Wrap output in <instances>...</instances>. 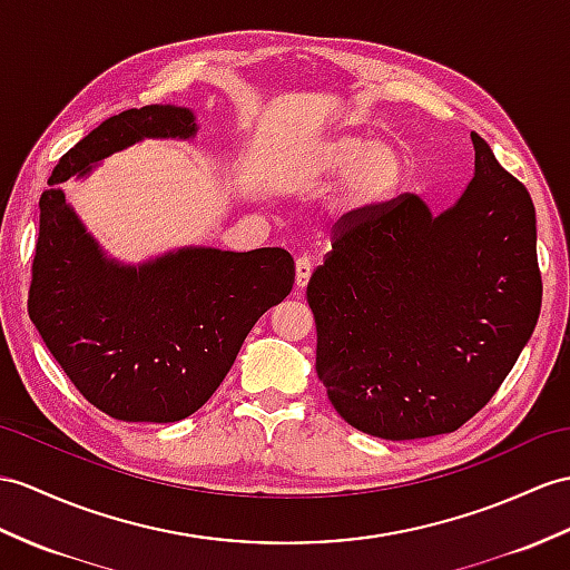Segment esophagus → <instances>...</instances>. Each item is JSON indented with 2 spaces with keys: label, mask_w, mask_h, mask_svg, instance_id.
Returning <instances> with one entry per match:
<instances>
[{
  "label": "esophagus",
  "mask_w": 570,
  "mask_h": 570,
  "mask_svg": "<svg viewBox=\"0 0 570 570\" xmlns=\"http://www.w3.org/2000/svg\"><path fill=\"white\" fill-rule=\"evenodd\" d=\"M309 275H312V258L299 256L295 263V283L299 289L309 283Z\"/></svg>",
  "instance_id": "34e87169"
}]
</instances>
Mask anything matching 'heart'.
I'll use <instances>...</instances> for the list:
<instances>
[{
	"instance_id": "heart-1",
	"label": "heart",
	"mask_w": 570,
	"mask_h": 570,
	"mask_svg": "<svg viewBox=\"0 0 570 570\" xmlns=\"http://www.w3.org/2000/svg\"><path fill=\"white\" fill-rule=\"evenodd\" d=\"M318 169L326 176L348 174L345 196L351 205L367 207L394 196L404 164L392 147L363 135H336L318 151Z\"/></svg>"
}]
</instances>
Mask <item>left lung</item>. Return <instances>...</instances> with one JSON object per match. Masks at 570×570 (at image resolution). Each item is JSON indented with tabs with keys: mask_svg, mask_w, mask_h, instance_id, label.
Wrapping results in <instances>:
<instances>
[{
	"mask_svg": "<svg viewBox=\"0 0 570 570\" xmlns=\"http://www.w3.org/2000/svg\"><path fill=\"white\" fill-rule=\"evenodd\" d=\"M476 174L438 217L413 193L338 217L307 285L316 374L382 440L454 433L489 404L541 309L530 193L471 135Z\"/></svg>",
	"mask_w": 570,
	"mask_h": 570,
	"instance_id": "left-lung-1",
	"label": "left lung"
}]
</instances>
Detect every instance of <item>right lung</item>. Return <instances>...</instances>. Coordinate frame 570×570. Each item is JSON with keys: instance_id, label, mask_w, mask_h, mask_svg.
Listing matches in <instances>:
<instances>
[{"instance_id": "obj_1", "label": "right lung", "mask_w": 570, "mask_h": 570, "mask_svg": "<svg viewBox=\"0 0 570 570\" xmlns=\"http://www.w3.org/2000/svg\"><path fill=\"white\" fill-rule=\"evenodd\" d=\"M188 108L122 110L62 155L40 196L29 316L91 406L116 421L174 423L215 394L248 331L295 283L285 248H186L122 268L69 210L58 184L142 137H190Z\"/></svg>"}]
</instances>
